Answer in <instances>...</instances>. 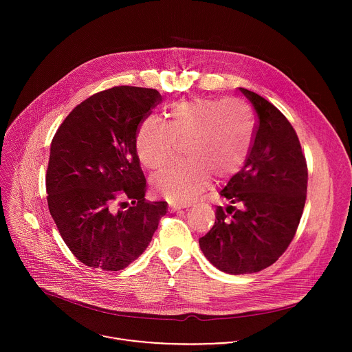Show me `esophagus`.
<instances>
[{"label": "esophagus", "instance_id": "34e87169", "mask_svg": "<svg viewBox=\"0 0 352 352\" xmlns=\"http://www.w3.org/2000/svg\"><path fill=\"white\" fill-rule=\"evenodd\" d=\"M184 207H187V206H183V204H179V203H170V204H169V208H170L172 211H177V210L184 208Z\"/></svg>", "mask_w": 352, "mask_h": 352}]
</instances>
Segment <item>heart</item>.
<instances>
[{
  "mask_svg": "<svg viewBox=\"0 0 352 352\" xmlns=\"http://www.w3.org/2000/svg\"><path fill=\"white\" fill-rule=\"evenodd\" d=\"M170 120L149 115L135 135L140 161L149 169L166 164L184 142L187 158L151 177L153 190L176 201L194 199L211 180L245 164L254 135L251 108L240 99H195L170 105Z\"/></svg>",
  "mask_w": 352,
  "mask_h": 352,
  "instance_id": "obj_1",
  "label": "heart"
}]
</instances>
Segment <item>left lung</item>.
Listing matches in <instances>:
<instances>
[{"mask_svg":"<svg viewBox=\"0 0 352 352\" xmlns=\"http://www.w3.org/2000/svg\"><path fill=\"white\" fill-rule=\"evenodd\" d=\"M256 111L245 165L219 192L214 226L199 239L207 260L232 274H253L274 264L290 245L301 221L307 165L296 130L270 101L240 88Z\"/></svg>","mask_w":352,"mask_h":352,"instance_id":"obj_1","label":"left lung"}]
</instances>
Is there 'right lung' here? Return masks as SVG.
<instances>
[{
	"instance_id": "obj_1",
	"label": "right lung",
	"mask_w": 352,
	"mask_h": 352,
	"mask_svg": "<svg viewBox=\"0 0 352 352\" xmlns=\"http://www.w3.org/2000/svg\"><path fill=\"white\" fill-rule=\"evenodd\" d=\"M161 100L151 88L101 91L78 104L52 138L46 173L51 217L67 248L88 267L126 268L166 214L165 201L145 199L135 149L141 123ZM120 199L132 206L119 210Z\"/></svg>"
}]
</instances>
